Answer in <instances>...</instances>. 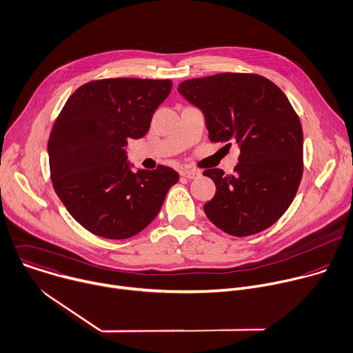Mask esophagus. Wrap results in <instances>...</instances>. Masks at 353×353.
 I'll return each mask as SVG.
<instances>
[{"mask_svg": "<svg viewBox=\"0 0 353 353\" xmlns=\"http://www.w3.org/2000/svg\"><path fill=\"white\" fill-rule=\"evenodd\" d=\"M181 175L185 176V178H189V179H196L201 175V172L199 170H190V168H183L181 170Z\"/></svg>", "mask_w": 353, "mask_h": 353, "instance_id": "esophagus-1", "label": "esophagus"}]
</instances>
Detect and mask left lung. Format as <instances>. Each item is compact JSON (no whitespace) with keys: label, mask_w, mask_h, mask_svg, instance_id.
<instances>
[{"label":"left lung","mask_w":353,"mask_h":353,"mask_svg":"<svg viewBox=\"0 0 353 353\" xmlns=\"http://www.w3.org/2000/svg\"><path fill=\"white\" fill-rule=\"evenodd\" d=\"M178 92L203 112L211 142H235L241 150L234 174L203 172L216 183L204 204L208 220L234 236L271 227L303 172L302 125L284 92L264 77L230 72L185 81Z\"/></svg>","instance_id":"8db88e82"}]
</instances>
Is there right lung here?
Returning <instances> with one entry per match:
<instances>
[{
  "label": "right lung",
  "instance_id": "1",
  "mask_svg": "<svg viewBox=\"0 0 353 353\" xmlns=\"http://www.w3.org/2000/svg\"><path fill=\"white\" fill-rule=\"evenodd\" d=\"M172 82L136 78L93 81L68 99L48 139L52 186L82 227L126 239L159 214L176 171H132L125 146L143 137Z\"/></svg>",
  "mask_w": 353,
  "mask_h": 353
}]
</instances>
